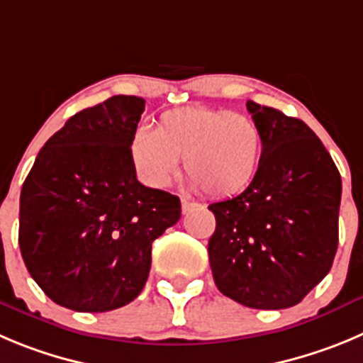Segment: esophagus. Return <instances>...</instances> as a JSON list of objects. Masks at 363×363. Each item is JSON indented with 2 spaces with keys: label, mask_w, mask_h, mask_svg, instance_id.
<instances>
[{
  "label": "esophagus",
  "mask_w": 363,
  "mask_h": 363,
  "mask_svg": "<svg viewBox=\"0 0 363 363\" xmlns=\"http://www.w3.org/2000/svg\"><path fill=\"white\" fill-rule=\"evenodd\" d=\"M195 202H191V201H188V199H181V208H182V213H189L191 211L193 208H195Z\"/></svg>",
  "instance_id": "1"
}]
</instances>
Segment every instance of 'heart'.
<instances>
[{"mask_svg":"<svg viewBox=\"0 0 363 363\" xmlns=\"http://www.w3.org/2000/svg\"><path fill=\"white\" fill-rule=\"evenodd\" d=\"M262 150V132L249 116L208 107L166 111L155 130L138 128L130 141L132 164L143 184L166 188L182 157L189 186L213 197L245 189L258 172Z\"/></svg>","mask_w":363,"mask_h":363,"instance_id":"b5f03b06","label":"heart"}]
</instances>
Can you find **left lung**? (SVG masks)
Instances as JSON below:
<instances>
[{
	"label": "left lung",
	"instance_id": "left-lung-1",
	"mask_svg": "<svg viewBox=\"0 0 363 363\" xmlns=\"http://www.w3.org/2000/svg\"><path fill=\"white\" fill-rule=\"evenodd\" d=\"M247 109L262 132V159L245 191L209 206V265L223 296L281 310L301 303L333 265L342 181L304 121L250 100Z\"/></svg>",
	"mask_w": 363,
	"mask_h": 363
}]
</instances>
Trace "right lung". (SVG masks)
<instances>
[{
  "label": "right lung",
  "instance_id": "1",
  "mask_svg": "<svg viewBox=\"0 0 363 363\" xmlns=\"http://www.w3.org/2000/svg\"><path fill=\"white\" fill-rule=\"evenodd\" d=\"M145 100L111 96L50 138L21 189L23 262L53 303L111 311L140 296L152 242L181 218L179 197L135 177L130 141Z\"/></svg>",
  "mask_w": 363,
  "mask_h": 363
}]
</instances>
